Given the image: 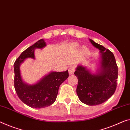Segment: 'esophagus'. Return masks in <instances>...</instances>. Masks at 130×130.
Returning <instances> with one entry per match:
<instances>
[{
    "label": "esophagus",
    "instance_id": "1",
    "mask_svg": "<svg viewBox=\"0 0 130 130\" xmlns=\"http://www.w3.org/2000/svg\"><path fill=\"white\" fill-rule=\"evenodd\" d=\"M75 67H74V66H71V67H69L68 69L69 75L73 74L75 72Z\"/></svg>",
    "mask_w": 130,
    "mask_h": 130
}]
</instances>
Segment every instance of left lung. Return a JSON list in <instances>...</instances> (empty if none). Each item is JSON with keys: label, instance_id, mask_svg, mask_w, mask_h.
I'll return each instance as SVG.
<instances>
[{"label": "left lung", "instance_id": "obj_1", "mask_svg": "<svg viewBox=\"0 0 130 130\" xmlns=\"http://www.w3.org/2000/svg\"><path fill=\"white\" fill-rule=\"evenodd\" d=\"M90 41L100 50V67L92 73L82 65H78L74 74L78 79L76 93L79 100L89 106H96L107 100L117 87L118 67L113 54L92 40Z\"/></svg>", "mask_w": 130, "mask_h": 130}]
</instances>
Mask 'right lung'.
Instances as JSON below:
<instances>
[{
    "label": "right lung",
    "mask_w": 130,
    "mask_h": 130,
    "mask_svg": "<svg viewBox=\"0 0 130 130\" xmlns=\"http://www.w3.org/2000/svg\"><path fill=\"white\" fill-rule=\"evenodd\" d=\"M46 46L44 40H40L23 52L14 63V88L22 101L30 107L40 108L48 107L55 102L59 86L69 76L68 71L51 72L36 84L29 85L23 80L20 66L26 58L34 59V50Z\"/></svg>",
    "instance_id": "obj_1"
}]
</instances>
